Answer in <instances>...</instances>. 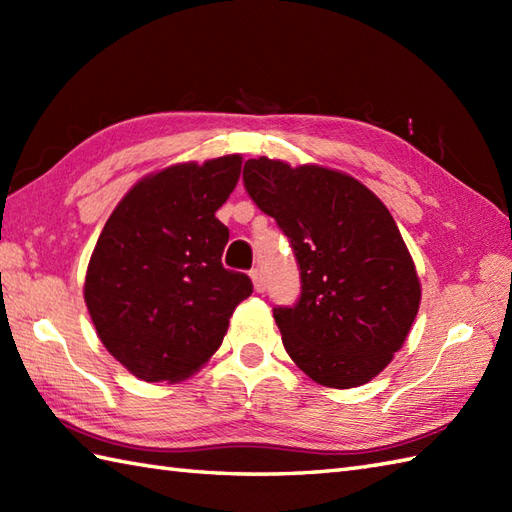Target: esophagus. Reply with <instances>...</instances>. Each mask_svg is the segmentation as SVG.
Listing matches in <instances>:
<instances>
[{
  "instance_id": "1",
  "label": "esophagus",
  "mask_w": 512,
  "mask_h": 512,
  "mask_svg": "<svg viewBox=\"0 0 512 512\" xmlns=\"http://www.w3.org/2000/svg\"><path fill=\"white\" fill-rule=\"evenodd\" d=\"M250 279H253V288L257 290V292H264V288H266V279H264V273L259 268H255V270H250Z\"/></svg>"
}]
</instances>
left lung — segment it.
Returning <instances> with one entry per match:
<instances>
[{"instance_id":"8db88e82","label":"left lung","mask_w":512,"mask_h":512,"mask_svg":"<svg viewBox=\"0 0 512 512\" xmlns=\"http://www.w3.org/2000/svg\"><path fill=\"white\" fill-rule=\"evenodd\" d=\"M244 184L301 268L299 303L275 308L288 356L323 387L369 383L407 341L422 299L394 217L363 182L321 165L250 158Z\"/></svg>"}]
</instances>
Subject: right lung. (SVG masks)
Returning a JSON list of instances; mask_svg holds the SVG:
<instances>
[{"mask_svg":"<svg viewBox=\"0 0 512 512\" xmlns=\"http://www.w3.org/2000/svg\"><path fill=\"white\" fill-rule=\"evenodd\" d=\"M244 158L176 162L116 204L96 242L83 297L105 350L147 383H180L209 363L235 308L253 292L222 266L228 228L215 211Z\"/></svg>","mask_w":512,"mask_h":512,"instance_id":"1","label":"right lung"}]
</instances>
